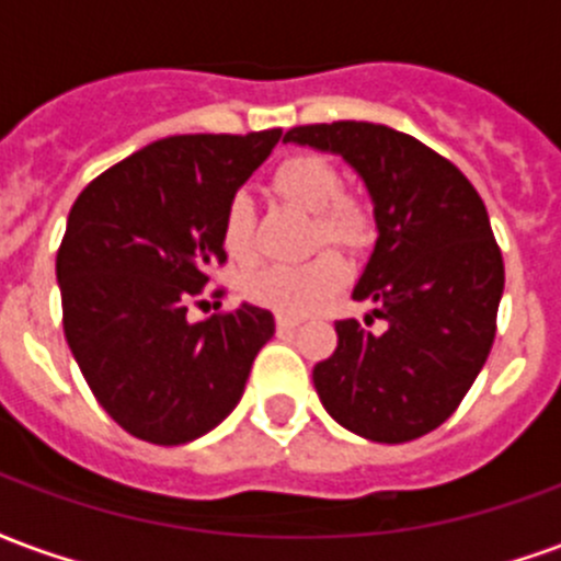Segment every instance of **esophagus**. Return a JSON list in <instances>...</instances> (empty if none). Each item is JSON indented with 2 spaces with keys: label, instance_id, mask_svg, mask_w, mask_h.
I'll use <instances>...</instances> for the list:
<instances>
[{
  "label": "esophagus",
  "instance_id": "esophagus-1",
  "mask_svg": "<svg viewBox=\"0 0 561 561\" xmlns=\"http://www.w3.org/2000/svg\"><path fill=\"white\" fill-rule=\"evenodd\" d=\"M276 328H279V330H294V328H300V318H291V316H276Z\"/></svg>",
  "mask_w": 561,
  "mask_h": 561
}]
</instances>
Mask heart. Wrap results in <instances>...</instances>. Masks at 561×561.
I'll return each instance as SVG.
<instances>
[{
	"label": "heart",
	"mask_w": 561,
	"mask_h": 561,
	"mask_svg": "<svg viewBox=\"0 0 561 561\" xmlns=\"http://www.w3.org/2000/svg\"><path fill=\"white\" fill-rule=\"evenodd\" d=\"M273 195L312 216L309 245H340L360 252L376 237V213L360 195L342 192V173L318 152H294L270 173ZM219 243L231 261L255 257V213L252 201L237 192L225 201L219 219ZM348 282V267L336 252H318L304 264H273L252 273L243 291L252 304L279 316H309L330 304Z\"/></svg>",
	"instance_id": "1"
}]
</instances>
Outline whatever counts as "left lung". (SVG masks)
I'll return each instance as SVG.
<instances>
[{"label":"left lung","instance_id":"1","mask_svg":"<svg viewBox=\"0 0 561 561\" xmlns=\"http://www.w3.org/2000/svg\"><path fill=\"white\" fill-rule=\"evenodd\" d=\"M282 140L340 152L376 204V252L354 300H376L388 328L336 321L340 345L312 369L318 397L369 442L433 433L457 412L495 340L505 261L481 195L454 161L397 128L342 119L297 126Z\"/></svg>","mask_w":561,"mask_h":561}]
</instances>
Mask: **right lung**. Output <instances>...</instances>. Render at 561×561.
Returning a JSON list of instances; mask_svg holds the SVG:
<instances>
[{
	"label": "right lung",
	"instance_id": "obj_1",
	"mask_svg": "<svg viewBox=\"0 0 561 561\" xmlns=\"http://www.w3.org/2000/svg\"><path fill=\"white\" fill-rule=\"evenodd\" d=\"M279 138L282 128L156 140L99 173L68 213L56 252L68 348L135 438L185 445L219 426L276 330L249 304L197 324L185 312L228 261L225 201Z\"/></svg>",
	"mask_w": 561,
	"mask_h": 561
}]
</instances>
